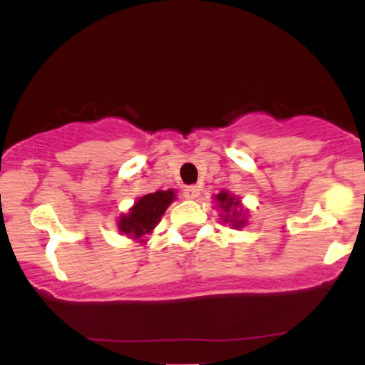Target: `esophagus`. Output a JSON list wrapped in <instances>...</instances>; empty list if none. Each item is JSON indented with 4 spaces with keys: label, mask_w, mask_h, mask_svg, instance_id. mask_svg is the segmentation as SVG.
Here are the masks:
<instances>
[{
    "label": "esophagus",
    "mask_w": 365,
    "mask_h": 365,
    "mask_svg": "<svg viewBox=\"0 0 365 365\" xmlns=\"http://www.w3.org/2000/svg\"><path fill=\"white\" fill-rule=\"evenodd\" d=\"M199 188L197 187H187V188H183V197H185V199H188V200H194V199H197V197H199Z\"/></svg>",
    "instance_id": "34e87169"
}]
</instances>
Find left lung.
<instances>
[{
    "mask_svg": "<svg viewBox=\"0 0 365 365\" xmlns=\"http://www.w3.org/2000/svg\"><path fill=\"white\" fill-rule=\"evenodd\" d=\"M215 202L221 209V220L232 228L240 230L247 225V209L242 206V200L237 195L221 190L220 194L215 195Z\"/></svg>",
    "mask_w": 365,
    "mask_h": 365,
    "instance_id": "left-lung-1",
    "label": "left lung"
}]
</instances>
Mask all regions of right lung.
I'll return each mask as SVG.
<instances>
[{
  "label": "right lung",
  "instance_id": "1",
  "mask_svg": "<svg viewBox=\"0 0 365 365\" xmlns=\"http://www.w3.org/2000/svg\"><path fill=\"white\" fill-rule=\"evenodd\" d=\"M177 199L173 188L170 190H158L153 194L139 197L127 215L118 217V230L123 235L137 242H145V235L153 233L156 225L161 221L163 215L173 200Z\"/></svg>",
  "mask_w": 365,
  "mask_h": 365
}]
</instances>
